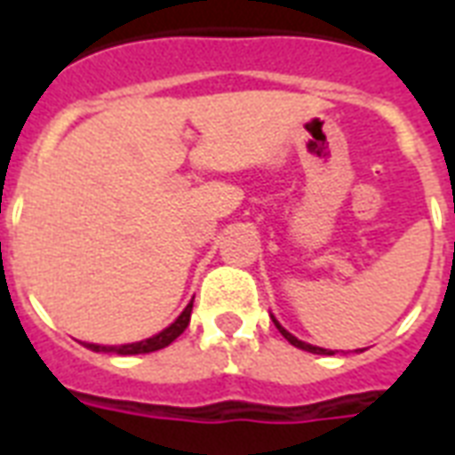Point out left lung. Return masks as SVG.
<instances>
[{
	"label": "left lung",
	"mask_w": 455,
	"mask_h": 455,
	"mask_svg": "<svg viewBox=\"0 0 455 455\" xmlns=\"http://www.w3.org/2000/svg\"><path fill=\"white\" fill-rule=\"evenodd\" d=\"M274 325H276L278 331H281V335H283V338L288 339V342H291V345L299 347V349H304V352H311V354H332V352H328V349H323V347H314V345H307V342H302V339H298V338H295V335H291V332L285 331L283 325L278 323L276 318H274Z\"/></svg>",
	"instance_id": "left-lung-1"
}]
</instances>
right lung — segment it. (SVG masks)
Returning a JSON list of instances; mask_svg holds the SVG:
<instances>
[{"mask_svg":"<svg viewBox=\"0 0 455 455\" xmlns=\"http://www.w3.org/2000/svg\"><path fill=\"white\" fill-rule=\"evenodd\" d=\"M191 309H193V299L188 302L179 318L170 328H164L163 332H157L153 338L148 339H141V342H134V345H120V347H101V345H87L92 352H113V354H120V356H127V354H148V352H157V349H163V347L172 345L174 339L186 331V325L191 321Z\"/></svg>","mask_w":455,"mask_h":455,"instance_id":"right-lung-1","label":"right lung"}]
</instances>
